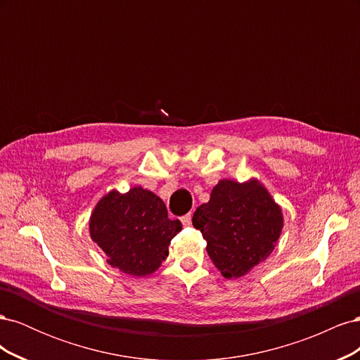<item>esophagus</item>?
I'll return each instance as SVG.
<instances>
[{
	"instance_id": "obj_1",
	"label": "esophagus",
	"mask_w": 360,
	"mask_h": 360,
	"mask_svg": "<svg viewBox=\"0 0 360 360\" xmlns=\"http://www.w3.org/2000/svg\"><path fill=\"white\" fill-rule=\"evenodd\" d=\"M181 224H183L184 226H191V224H192V214H191V213L184 214V216L181 217Z\"/></svg>"
}]
</instances>
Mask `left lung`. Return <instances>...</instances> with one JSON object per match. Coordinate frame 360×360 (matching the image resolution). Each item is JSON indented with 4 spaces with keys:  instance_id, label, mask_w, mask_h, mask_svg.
<instances>
[{
    "instance_id": "8db88e82",
    "label": "left lung",
    "mask_w": 360,
    "mask_h": 360,
    "mask_svg": "<svg viewBox=\"0 0 360 360\" xmlns=\"http://www.w3.org/2000/svg\"><path fill=\"white\" fill-rule=\"evenodd\" d=\"M192 224L207 242V254L226 279L245 276L275 249L284 226L281 207L258 180H221Z\"/></svg>"
}]
</instances>
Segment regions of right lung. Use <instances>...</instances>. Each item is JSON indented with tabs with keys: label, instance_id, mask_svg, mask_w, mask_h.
I'll list each match as a JSON object with an SVG mask.
<instances>
[{
	"label": "right lung",
	"instance_id": "add662e5",
	"mask_svg": "<svg viewBox=\"0 0 360 360\" xmlns=\"http://www.w3.org/2000/svg\"><path fill=\"white\" fill-rule=\"evenodd\" d=\"M180 230L181 222L169 219L165 202L141 186L106 193L90 217V236L108 263L132 276L156 271Z\"/></svg>",
	"mask_w": 360,
	"mask_h": 360
}]
</instances>
